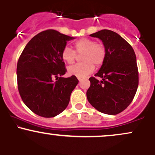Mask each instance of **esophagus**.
Instances as JSON below:
<instances>
[{
  "mask_svg": "<svg viewBox=\"0 0 155 155\" xmlns=\"http://www.w3.org/2000/svg\"><path fill=\"white\" fill-rule=\"evenodd\" d=\"M78 79H79V81H81V79H80V78H78Z\"/></svg>",
  "mask_w": 155,
  "mask_h": 155,
  "instance_id": "esophagus-1",
  "label": "esophagus"
}]
</instances>
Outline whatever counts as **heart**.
Segmentation results:
<instances>
[{
	"label": "heart",
	"mask_w": 155,
	"mask_h": 155,
	"mask_svg": "<svg viewBox=\"0 0 155 155\" xmlns=\"http://www.w3.org/2000/svg\"><path fill=\"white\" fill-rule=\"evenodd\" d=\"M74 51L65 47L61 52L62 59L65 63L71 65L75 62L76 54H83L82 63L77 64L68 68V72L71 76L82 79L93 72L95 65L99 67L106 59V47L102 43L95 42L90 38H83L76 41L74 44Z\"/></svg>",
	"instance_id": "obj_1"
}]
</instances>
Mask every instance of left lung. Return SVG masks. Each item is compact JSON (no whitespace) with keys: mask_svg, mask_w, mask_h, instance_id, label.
<instances>
[{"mask_svg":"<svg viewBox=\"0 0 155 155\" xmlns=\"http://www.w3.org/2000/svg\"><path fill=\"white\" fill-rule=\"evenodd\" d=\"M102 41L106 56L95 76L90 77L87 97L101 113L115 115L132 102L138 86L136 57L133 47L115 32L102 30L90 35Z\"/></svg>","mask_w":155,"mask_h":155,"instance_id":"8db88e82","label":"left lung"}]
</instances>
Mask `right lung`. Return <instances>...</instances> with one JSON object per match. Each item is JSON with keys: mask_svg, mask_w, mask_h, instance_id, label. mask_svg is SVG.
I'll return each instance as SVG.
<instances>
[{"mask_svg": "<svg viewBox=\"0 0 155 155\" xmlns=\"http://www.w3.org/2000/svg\"><path fill=\"white\" fill-rule=\"evenodd\" d=\"M74 38L47 30L35 35L19 57L17 67L19 95L24 104L38 116L54 117L69 104L79 80L74 76L62 77L66 69L61 52L67 41Z\"/></svg>", "mask_w": 155, "mask_h": 155, "instance_id": "1", "label": "right lung"}]
</instances>
